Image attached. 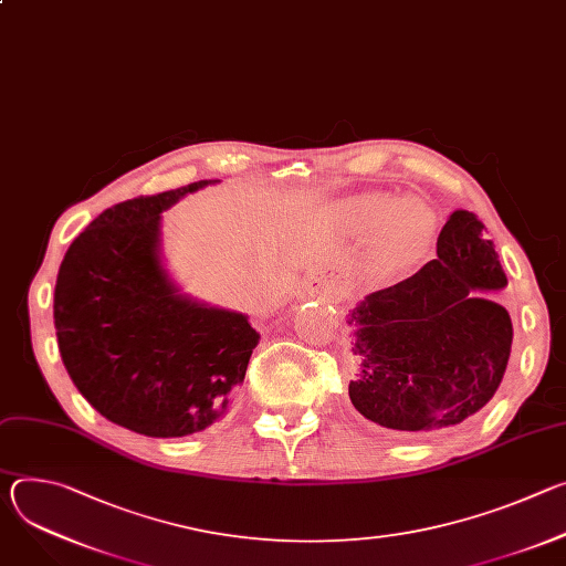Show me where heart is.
Listing matches in <instances>:
<instances>
[{"mask_svg": "<svg viewBox=\"0 0 566 566\" xmlns=\"http://www.w3.org/2000/svg\"><path fill=\"white\" fill-rule=\"evenodd\" d=\"M385 197L374 195L367 199V210L360 217V226L376 223L382 212ZM434 230L432 210L419 199H402L394 203L376 226L374 258L385 269H400L410 264L430 241Z\"/></svg>", "mask_w": 566, "mask_h": 566, "instance_id": "heart-1", "label": "heart"}]
</instances>
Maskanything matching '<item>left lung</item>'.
<instances>
[{
    "label": "left lung",
    "mask_w": 566,
    "mask_h": 566,
    "mask_svg": "<svg viewBox=\"0 0 566 566\" xmlns=\"http://www.w3.org/2000/svg\"><path fill=\"white\" fill-rule=\"evenodd\" d=\"M468 210H454L437 239V260L412 277L367 295L352 313L354 408L398 432H430L476 415L495 396L511 356L513 325L495 302L509 280Z\"/></svg>",
    "instance_id": "1"
}]
</instances>
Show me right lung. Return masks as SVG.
<instances>
[{
	"instance_id": "1",
	"label": "right lung",
	"mask_w": 566,
	"mask_h": 566,
	"mask_svg": "<svg viewBox=\"0 0 566 566\" xmlns=\"http://www.w3.org/2000/svg\"><path fill=\"white\" fill-rule=\"evenodd\" d=\"M197 181L107 208L69 247L53 319L62 363L92 408L145 437L217 423L260 334L244 313L181 295L160 262V212Z\"/></svg>"
}]
</instances>
